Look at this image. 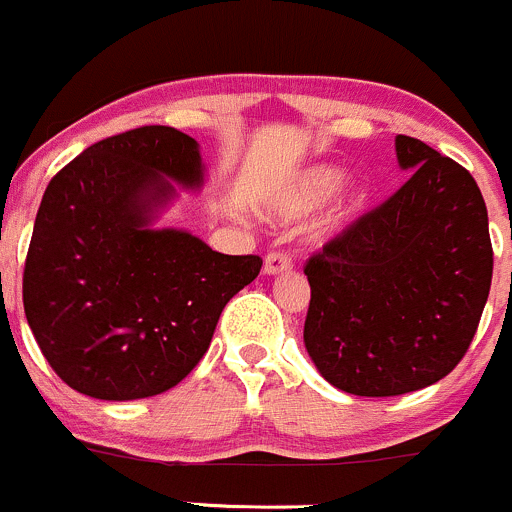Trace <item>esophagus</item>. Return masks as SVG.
I'll return each instance as SVG.
<instances>
[{"label": "esophagus", "mask_w": 512, "mask_h": 512, "mask_svg": "<svg viewBox=\"0 0 512 512\" xmlns=\"http://www.w3.org/2000/svg\"><path fill=\"white\" fill-rule=\"evenodd\" d=\"M291 268H293V258L288 256L286 251H271V254L266 256V261H263V273H268V276L291 271Z\"/></svg>", "instance_id": "34e87169"}]
</instances>
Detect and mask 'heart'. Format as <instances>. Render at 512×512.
<instances>
[{"label": "heart", "mask_w": 512, "mask_h": 512, "mask_svg": "<svg viewBox=\"0 0 512 512\" xmlns=\"http://www.w3.org/2000/svg\"><path fill=\"white\" fill-rule=\"evenodd\" d=\"M341 169L328 164L308 166V169L298 171L296 176L286 181L276 194L271 196V204H268V211L278 219H298V216L311 214L316 206H321L333 191L341 184ZM361 204V189L358 186H346V189L338 194V199L333 201V206L328 209V214L323 216L318 229L321 231H333L338 226L346 224L353 216V211Z\"/></svg>", "instance_id": "obj_1"}]
</instances>
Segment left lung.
Here are the masks:
<instances>
[{
  "label": "left lung",
  "instance_id": "left-lung-1",
  "mask_svg": "<svg viewBox=\"0 0 512 512\" xmlns=\"http://www.w3.org/2000/svg\"><path fill=\"white\" fill-rule=\"evenodd\" d=\"M406 184L303 266V341L321 376L353 396L421 391L468 351L493 278L488 209L468 169L396 136Z\"/></svg>",
  "mask_w": 512,
  "mask_h": 512
}]
</instances>
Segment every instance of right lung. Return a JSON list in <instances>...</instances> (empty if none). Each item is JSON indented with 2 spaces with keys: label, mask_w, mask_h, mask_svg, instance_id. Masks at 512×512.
<instances>
[{
  "label": "right lung",
  "mask_w": 512,
  "mask_h": 512,
  "mask_svg": "<svg viewBox=\"0 0 512 512\" xmlns=\"http://www.w3.org/2000/svg\"><path fill=\"white\" fill-rule=\"evenodd\" d=\"M199 186V144L171 126H139L69 161L39 204L22 298L44 358L74 391L101 401L159 396L209 351L226 303L261 271L196 236L149 229Z\"/></svg>",
  "instance_id": "1"
}]
</instances>
